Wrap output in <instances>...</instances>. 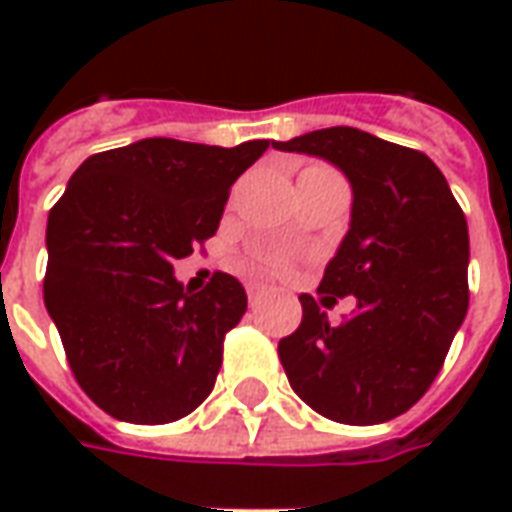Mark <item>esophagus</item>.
I'll use <instances>...</instances> for the list:
<instances>
[{
    "mask_svg": "<svg viewBox=\"0 0 512 512\" xmlns=\"http://www.w3.org/2000/svg\"><path fill=\"white\" fill-rule=\"evenodd\" d=\"M246 296H249V304L257 307L268 296V288H263V285H246Z\"/></svg>",
    "mask_w": 512,
    "mask_h": 512,
    "instance_id": "1",
    "label": "esophagus"
}]
</instances>
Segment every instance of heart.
I'll use <instances>...</instances> for the list:
<instances>
[{"label":"heart","mask_w":512,"mask_h":512,"mask_svg":"<svg viewBox=\"0 0 512 512\" xmlns=\"http://www.w3.org/2000/svg\"><path fill=\"white\" fill-rule=\"evenodd\" d=\"M263 266L271 268V271H285V268H288V260L282 255H268L263 257Z\"/></svg>","instance_id":"b5f03b06"}]
</instances>
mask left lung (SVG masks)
Instances as JSON below:
<instances>
[{
	"instance_id": "left-lung-1",
	"label": "left lung",
	"mask_w": 512,
	"mask_h": 512,
	"mask_svg": "<svg viewBox=\"0 0 512 512\" xmlns=\"http://www.w3.org/2000/svg\"><path fill=\"white\" fill-rule=\"evenodd\" d=\"M332 161L354 189L351 230L326 266L323 304L356 296L348 321H326L299 296L301 326L279 340L293 392L345 425L406 414L439 376L469 310V230L441 169L414 147L334 126L277 142Z\"/></svg>"
}]
</instances>
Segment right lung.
Returning <instances> with one entry per match:
<instances>
[{
  "mask_svg": "<svg viewBox=\"0 0 512 512\" xmlns=\"http://www.w3.org/2000/svg\"><path fill=\"white\" fill-rule=\"evenodd\" d=\"M268 145L153 136L104 150L51 208L43 301L73 378L106 414L164 425L211 395L246 293L222 271L189 293L172 263L219 230L230 186Z\"/></svg>",
  "mask_w": 512,
  "mask_h": 512,
  "instance_id": "right-lung-1",
  "label": "right lung"
}]
</instances>
